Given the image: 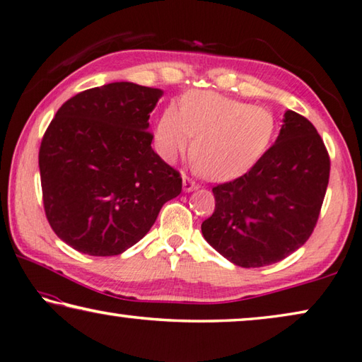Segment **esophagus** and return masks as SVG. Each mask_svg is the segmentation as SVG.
<instances>
[{
  "label": "esophagus",
  "mask_w": 362,
  "mask_h": 362,
  "mask_svg": "<svg viewBox=\"0 0 362 362\" xmlns=\"http://www.w3.org/2000/svg\"><path fill=\"white\" fill-rule=\"evenodd\" d=\"M197 187H199V185L192 180V177L182 176V189H185L186 192H191V191H194V189H197Z\"/></svg>",
  "instance_id": "obj_1"
}]
</instances>
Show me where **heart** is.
<instances>
[{"instance_id":"obj_1","label":"heart","mask_w":362,"mask_h":362,"mask_svg":"<svg viewBox=\"0 0 362 362\" xmlns=\"http://www.w3.org/2000/svg\"><path fill=\"white\" fill-rule=\"evenodd\" d=\"M275 133L274 114L224 95L194 90L180 107L168 105L157 124V144L167 160L191 146L199 167L216 181L248 171L267 151Z\"/></svg>"}]
</instances>
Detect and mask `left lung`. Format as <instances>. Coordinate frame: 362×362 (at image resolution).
Returning a JSON list of instances; mask_svg holds the SVG:
<instances>
[{
    "mask_svg": "<svg viewBox=\"0 0 362 362\" xmlns=\"http://www.w3.org/2000/svg\"><path fill=\"white\" fill-rule=\"evenodd\" d=\"M329 171L331 158L313 124L286 111L275 144L245 175L213 187L216 205L202 233L238 267L280 262L313 233Z\"/></svg>",
    "mask_w": 362,
    "mask_h": 362,
    "instance_id": "1",
    "label": "left lung"
}]
</instances>
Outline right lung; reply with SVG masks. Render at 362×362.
<instances>
[{"label":"right lung","mask_w":362,"mask_h":362,"mask_svg":"<svg viewBox=\"0 0 362 362\" xmlns=\"http://www.w3.org/2000/svg\"><path fill=\"white\" fill-rule=\"evenodd\" d=\"M162 90L112 82L79 92L50 120L40 148L42 205L57 237L88 256L138 243L182 177L151 148Z\"/></svg>","instance_id":"obj_1"}]
</instances>
